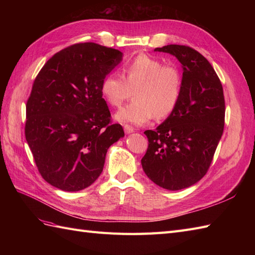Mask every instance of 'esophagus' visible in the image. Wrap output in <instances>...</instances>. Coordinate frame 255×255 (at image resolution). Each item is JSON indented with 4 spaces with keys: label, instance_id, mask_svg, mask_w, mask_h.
<instances>
[{
    "label": "esophagus",
    "instance_id": "esophagus-1",
    "mask_svg": "<svg viewBox=\"0 0 255 255\" xmlns=\"http://www.w3.org/2000/svg\"><path fill=\"white\" fill-rule=\"evenodd\" d=\"M125 132L127 134H130V133H134L135 129L132 127H129V126H125Z\"/></svg>",
    "mask_w": 255,
    "mask_h": 255
}]
</instances>
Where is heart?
Wrapping results in <instances>:
<instances>
[{
    "label": "heart",
    "mask_w": 255,
    "mask_h": 255,
    "mask_svg": "<svg viewBox=\"0 0 255 255\" xmlns=\"http://www.w3.org/2000/svg\"><path fill=\"white\" fill-rule=\"evenodd\" d=\"M122 75L106 74L100 91L106 103L119 107L135 90V101L115 115L123 125L142 126L154 116L166 118L179 104L182 94V75L174 66L164 65L159 59L140 54L122 67Z\"/></svg>",
    "instance_id": "heart-1"
}]
</instances>
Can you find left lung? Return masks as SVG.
Instances as JSON below:
<instances>
[{
  "mask_svg": "<svg viewBox=\"0 0 255 255\" xmlns=\"http://www.w3.org/2000/svg\"><path fill=\"white\" fill-rule=\"evenodd\" d=\"M183 69L182 94L173 113L144 134L149 146L141 166L149 179L168 190L187 188L207 172L225 127L221 82L208 60L186 45L169 44Z\"/></svg>",
  "mask_w": 255,
  "mask_h": 255,
  "instance_id": "1",
  "label": "left lung"
}]
</instances>
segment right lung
<instances>
[{
	"label": "right lung",
	"mask_w": 255,
	"mask_h": 255,
	"mask_svg": "<svg viewBox=\"0 0 255 255\" xmlns=\"http://www.w3.org/2000/svg\"><path fill=\"white\" fill-rule=\"evenodd\" d=\"M123 53L73 44L44 64L26 103L25 138L41 176L65 191L87 188L103 171L107 150L125 137L100 91Z\"/></svg>",
	"instance_id": "add662e5"
}]
</instances>
